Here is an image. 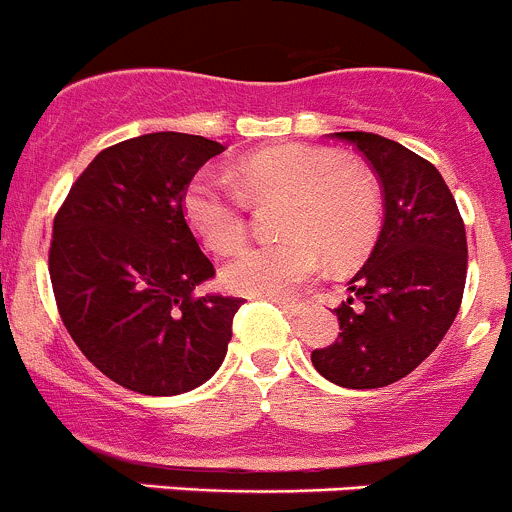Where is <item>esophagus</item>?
I'll use <instances>...</instances> for the list:
<instances>
[{
    "instance_id": "34e87169",
    "label": "esophagus",
    "mask_w": 512,
    "mask_h": 512,
    "mask_svg": "<svg viewBox=\"0 0 512 512\" xmlns=\"http://www.w3.org/2000/svg\"><path fill=\"white\" fill-rule=\"evenodd\" d=\"M271 301H274L279 309H284L289 316L301 314V309H304V304H301V301H291V299H271Z\"/></svg>"
}]
</instances>
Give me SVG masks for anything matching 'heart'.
Segmentation results:
<instances>
[{"label":"heart","mask_w":512,"mask_h":512,"mask_svg":"<svg viewBox=\"0 0 512 512\" xmlns=\"http://www.w3.org/2000/svg\"><path fill=\"white\" fill-rule=\"evenodd\" d=\"M253 201L286 198V238L243 248L223 269V284L243 296H289L319 271L321 253L334 266L362 259L382 221V198L367 170L316 145H274L236 163ZM201 170L183 191V216L211 251L228 253L246 238V198Z\"/></svg>","instance_id":"heart-1"}]
</instances>
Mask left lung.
Here are the masks:
<instances>
[{"mask_svg":"<svg viewBox=\"0 0 512 512\" xmlns=\"http://www.w3.org/2000/svg\"><path fill=\"white\" fill-rule=\"evenodd\" d=\"M379 175L384 223L367 264L337 306L339 337L311 352L321 377L377 389L420 367L455 321L467 274L457 203L430 160L374 133H334Z\"/></svg>","mask_w":512,"mask_h":512,"instance_id":"1","label":"left lung"}]
</instances>
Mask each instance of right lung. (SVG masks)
I'll use <instances>...</instances> for the list:
<instances>
[{"mask_svg":"<svg viewBox=\"0 0 512 512\" xmlns=\"http://www.w3.org/2000/svg\"><path fill=\"white\" fill-rule=\"evenodd\" d=\"M223 145L148 133L102 150L55 216L50 279L80 352L120 387L173 397L216 374L243 299L206 294L211 259L198 246L183 191Z\"/></svg>","mask_w":512,"mask_h":512,"instance_id":"obj_1","label":"right lung"}]
</instances>
